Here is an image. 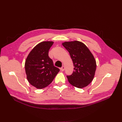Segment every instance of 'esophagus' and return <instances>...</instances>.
I'll return each mask as SVG.
<instances>
[{
    "mask_svg": "<svg viewBox=\"0 0 122 122\" xmlns=\"http://www.w3.org/2000/svg\"><path fill=\"white\" fill-rule=\"evenodd\" d=\"M61 71H65V66H62L61 67Z\"/></svg>",
    "mask_w": 122,
    "mask_h": 122,
    "instance_id": "34e87169",
    "label": "esophagus"
}]
</instances>
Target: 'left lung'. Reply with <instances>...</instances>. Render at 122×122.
Here are the masks:
<instances>
[{
    "label": "left lung",
    "instance_id": "obj_1",
    "mask_svg": "<svg viewBox=\"0 0 122 122\" xmlns=\"http://www.w3.org/2000/svg\"><path fill=\"white\" fill-rule=\"evenodd\" d=\"M62 45L69 52L74 66L72 74L67 76L68 82L77 88L85 87L95 75L96 62L93 55L85 44L77 41L65 42Z\"/></svg>",
    "mask_w": 122,
    "mask_h": 122
}]
</instances>
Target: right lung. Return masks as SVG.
<instances>
[{
	"mask_svg": "<svg viewBox=\"0 0 122 122\" xmlns=\"http://www.w3.org/2000/svg\"><path fill=\"white\" fill-rule=\"evenodd\" d=\"M53 41H44L35 47L29 54L25 63L27 80L32 85L38 89L48 86L60 71L54 66L49 56V51Z\"/></svg>",
	"mask_w": 122,
	"mask_h": 122,
	"instance_id": "obj_1",
	"label": "right lung"
}]
</instances>
